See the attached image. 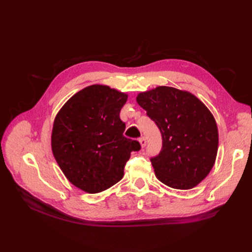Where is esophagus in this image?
Listing matches in <instances>:
<instances>
[{
  "label": "esophagus",
  "mask_w": 252,
  "mask_h": 252,
  "mask_svg": "<svg viewBox=\"0 0 252 252\" xmlns=\"http://www.w3.org/2000/svg\"><path fill=\"white\" fill-rule=\"evenodd\" d=\"M140 144H141V146L144 148L145 146H146V143H147V141H146V138H145V136H142V138H140Z\"/></svg>",
  "instance_id": "1"
}]
</instances>
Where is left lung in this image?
<instances>
[{"mask_svg":"<svg viewBox=\"0 0 252 252\" xmlns=\"http://www.w3.org/2000/svg\"><path fill=\"white\" fill-rule=\"evenodd\" d=\"M136 102L162 134V150L150 158L158 180L183 190L200 184L218 154V126L210 110L192 94L168 86L141 93Z\"/></svg>","mask_w":252,"mask_h":252,"instance_id":"1","label":"left lung"}]
</instances>
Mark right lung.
<instances>
[{"label": "right lung", "mask_w": 252, "mask_h": 252, "mask_svg": "<svg viewBox=\"0 0 252 252\" xmlns=\"http://www.w3.org/2000/svg\"><path fill=\"white\" fill-rule=\"evenodd\" d=\"M128 95L106 85H91L72 95L53 122L51 149L75 187L97 193L122 180L138 141L123 135L120 111Z\"/></svg>", "instance_id": "add662e5"}]
</instances>
